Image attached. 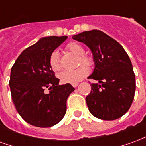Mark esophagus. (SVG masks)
<instances>
[{
    "label": "esophagus",
    "instance_id": "esophagus-1",
    "mask_svg": "<svg viewBox=\"0 0 146 146\" xmlns=\"http://www.w3.org/2000/svg\"><path fill=\"white\" fill-rule=\"evenodd\" d=\"M72 86H73V88H76V87L78 86V84H77V83H75V84H72Z\"/></svg>",
    "mask_w": 146,
    "mask_h": 146
}]
</instances>
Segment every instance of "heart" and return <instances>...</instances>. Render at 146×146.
Returning <instances> with one entry per match:
<instances>
[{"mask_svg": "<svg viewBox=\"0 0 146 146\" xmlns=\"http://www.w3.org/2000/svg\"><path fill=\"white\" fill-rule=\"evenodd\" d=\"M67 48L73 54L79 56V65L80 63L85 66H92V58L88 55H85V49L82 45L76 42H72L67 45ZM49 65L51 70L53 71H58L60 70V62L59 57L57 51H54L51 53L49 58ZM85 66H80L78 68L73 70H64L58 73V78L60 79L61 82L64 84H75L80 81L81 80L88 75V69Z\"/></svg>", "mask_w": 146, "mask_h": 146, "instance_id": "obj_1", "label": "heart"}]
</instances>
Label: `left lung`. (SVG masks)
<instances>
[{
	"mask_svg": "<svg viewBox=\"0 0 146 146\" xmlns=\"http://www.w3.org/2000/svg\"><path fill=\"white\" fill-rule=\"evenodd\" d=\"M92 51L94 70L88 76L98 80L92 84L86 97L90 113L104 120L121 117L131 107L135 92V76L125 50L114 39L101 30L84 31L73 35Z\"/></svg>",
	"mask_w": 146,
	"mask_h": 146,
	"instance_id": "1",
	"label": "left lung"
}]
</instances>
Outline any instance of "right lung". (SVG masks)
<instances>
[{"label": "right lung", "instance_id": "1", "mask_svg": "<svg viewBox=\"0 0 146 146\" xmlns=\"http://www.w3.org/2000/svg\"><path fill=\"white\" fill-rule=\"evenodd\" d=\"M66 39V36L42 37L25 49L11 68V99L21 117L31 125L52 127L66 113L67 98L75 88L70 84L59 85L49 65L51 53Z\"/></svg>", "mask_w": 146, "mask_h": 146}]
</instances>
